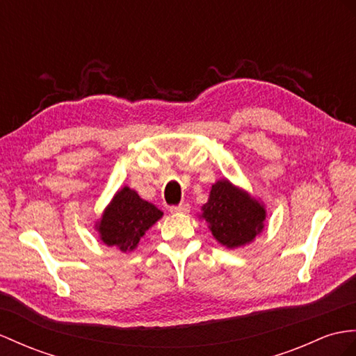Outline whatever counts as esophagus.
Returning <instances> with one entry per match:
<instances>
[{
  "label": "esophagus",
  "instance_id": "1",
  "mask_svg": "<svg viewBox=\"0 0 356 356\" xmlns=\"http://www.w3.org/2000/svg\"><path fill=\"white\" fill-rule=\"evenodd\" d=\"M170 213H188L190 211V205L187 202H183L179 205H172L169 208Z\"/></svg>",
  "mask_w": 356,
  "mask_h": 356
}]
</instances>
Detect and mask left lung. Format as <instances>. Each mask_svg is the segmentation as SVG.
I'll use <instances>...</instances> for the list:
<instances>
[{"mask_svg":"<svg viewBox=\"0 0 356 356\" xmlns=\"http://www.w3.org/2000/svg\"><path fill=\"white\" fill-rule=\"evenodd\" d=\"M201 218L220 245L234 249L249 245L263 231L266 208L228 179H219L202 205Z\"/></svg>","mask_w":356,"mask_h":356,"instance_id":"8db88e82","label":"left lung"}]
</instances>
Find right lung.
<instances>
[{"mask_svg":"<svg viewBox=\"0 0 356 356\" xmlns=\"http://www.w3.org/2000/svg\"><path fill=\"white\" fill-rule=\"evenodd\" d=\"M163 216L154 204L143 201L137 192L122 187L113 196L111 202L97 223L104 245L116 246L122 252H131L152 225Z\"/></svg>","mask_w":356,"mask_h":356,"instance_id":"add662e5","label":"right lung"}]
</instances>
